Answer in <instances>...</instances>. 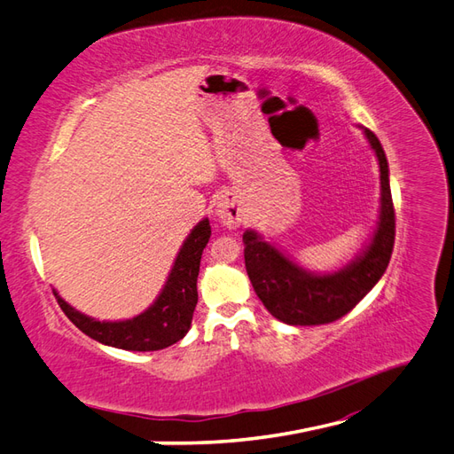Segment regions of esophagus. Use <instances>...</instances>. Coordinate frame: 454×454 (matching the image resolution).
Wrapping results in <instances>:
<instances>
[{"instance_id":"esophagus-1","label":"esophagus","mask_w":454,"mask_h":454,"mask_svg":"<svg viewBox=\"0 0 454 454\" xmlns=\"http://www.w3.org/2000/svg\"><path fill=\"white\" fill-rule=\"evenodd\" d=\"M216 216L220 223L228 228H236L241 224L243 220V208L239 205V201L236 200V195L226 193L218 200L216 203Z\"/></svg>"}]
</instances>
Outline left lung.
Returning a JSON list of instances; mask_svg holds the SVG:
<instances>
[{
    "label": "left lung",
    "mask_w": 454,
    "mask_h": 454,
    "mask_svg": "<svg viewBox=\"0 0 454 454\" xmlns=\"http://www.w3.org/2000/svg\"><path fill=\"white\" fill-rule=\"evenodd\" d=\"M380 162L381 207L380 220L366 251L333 274H312L289 261L257 231L243 234L246 269L266 310L292 326L330 324L353 310L386 272L395 243V208L389 188V168L383 147L374 132L364 128Z\"/></svg>",
    "instance_id": "8db88e82"
}]
</instances>
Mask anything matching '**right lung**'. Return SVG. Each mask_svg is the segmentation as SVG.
<instances>
[{
  "label": "right lung",
  "instance_id": "1",
  "mask_svg": "<svg viewBox=\"0 0 454 454\" xmlns=\"http://www.w3.org/2000/svg\"><path fill=\"white\" fill-rule=\"evenodd\" d=\"M208 238H211V224L205 218L185 238L168 280L155 303L130 320H94L74 310L53 292L57 303L78 330L103 345L124 348V351H159V348L170 347L180 341L192 326L197 305V276H200L201 254Z\"/></svg>",
  "mask_w": 454,
  "mask_h": 454
}]
</instances>
